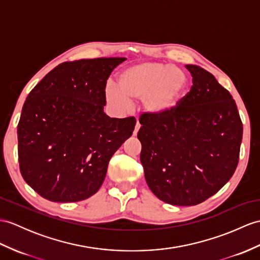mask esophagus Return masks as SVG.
<instances>
[{
	"instance_id": "1",
	"label": "esophagus",
	"mask_w": 260,
	"mask_h": 260,
	"mask_svg": "<svg viewBox=\"0 0 260 260\" xmlns=\"http://www.w3.org/2000/svg\"><path fill=\"white\" fill-rule=\"evenodd\" d=\"M140 126H141V124L139 123V121H137V124H136V128H135V130H134V136H137V134H138V131H139V129H140Z\"/></svg>"
}]
</instances>
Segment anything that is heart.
Masks as SVG:
<instances>
[{
    "label": "heart",
    "instance_id": "1",
    "mask_svg": "<svg viewBox=\"0 0 260 260\" xmlns=\"http://www.w3.org/2000/svg\"><path fill=\"white\" fill-rule=\"evenodd\" d=\"M186 82V75L178 67L156 61L138 62L119 74L120 90L112 85L106 88V98L122 110L130 108V100H142L145 110L160 116L176 105Z\"/></svg>",
    "mask_w": 260,
    "mask_h": 260
}]
</instances>
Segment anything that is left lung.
Listing matches in <instances>:
<instances>
[{
  "label": "left lung",
  "mask_w": 260,
  "mask_h": 260,
  "mask_svg": "<svg viewBox=\"0 0 260 260\" xmlns=\"http://www.w3.org/2000/svg\"><path fill=\"white\" fill-rule=\"evenodd\" d=\"M185 67L193 77L191 91L164 115H142L138 132L148 186L178 206L198 205L230 181L243 138L230 91L204 68Z\"/></svg>",
  "instance_id": "1"
}]
</instances>
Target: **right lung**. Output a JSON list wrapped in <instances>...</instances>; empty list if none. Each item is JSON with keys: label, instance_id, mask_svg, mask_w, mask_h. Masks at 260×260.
<instances>
[{"label": "right lung", "instance_id": "obj_1", "mask_svg": "<svg viewBox=\"0 0 260 260\" xmlns=\"http://www.w3.org/2000/svg\"><path fill=\"white\" fill-rule=\"evenodd\" d=\"M124 57L61 62L25 100L17 125L25 182L52 202H78L98 192L113 153L135 130L134 117L104 112L106 84Z\"/></svg>", "mask_w": 260, "mask_h": 260}]
</instances>
